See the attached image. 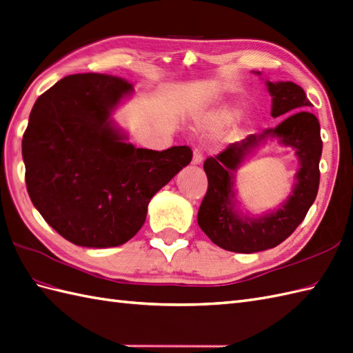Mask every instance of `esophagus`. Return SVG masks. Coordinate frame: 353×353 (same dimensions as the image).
<instances>
[{
    "label": "esophagus",
    "mask_w": 353,
    "mask_h": 353,
    "mask_svg": "<svg viewBox=\"0 0 353 353\" xmlns=\"http://www.w3.org/2000/svg\"><path fill=\"white\" fill-rule=\"evenodd\" d=\"M202 160H203L202 148H201V147H194V150H193V160H192V163H193V165H199V163H202Z\"/></svg>",
    "instance_id": "1"
}]
</instances>
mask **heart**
<instances>
[{
	"instance_id": "obj_1",
	"label": "heart",
	"mask_w": 353,
	"mask_h": 353,
	"mask_svg": "<svg viewBox=\"0 0 353 353\" xmlns=\"http://www.w3.org/2000/svg\"><path fill=\"white\" fill-rule=\"evenodd\" d=\"M235 117H236V112H234L232 109H223L219 112L217 115H214V118L211 119V125L214 128L223 127V125H226V124L234 121Z\"/></svg>"
}]
</instances>
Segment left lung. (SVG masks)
<instances>
[{
    "label": "left lung",
    "mask_w": 353,
    "mask_h": 353,
    "mask_svg": "<svg viewBox=\"0 0 353 353\" xmlns=\"http://www.w3.org/2000/svg\"><path fill=\"white\" fill-rule=\"evenodd\" d=\"M272 96L274 118L295 111L274 128L250 134L239 143H230L219 156L203 161L208 190L203 196L197 223L211 241L235 253H256L279 245L301 225L319 190L322 156L321 125L308 112L312 103L304 90L294 82H266ZM277 137L285 146L294 148L300 159L299 183L294 193L276 213L259 219H248L236 212L233 201V170L257 144Z\"/></svg>",
    "instance_id": "8db88e82"
}]
</instances>
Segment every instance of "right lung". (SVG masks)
I'll list each match as a JSON object with an SVG mask.
<instances>
[{"mask_svg":"<svg viewBox=\"0 0 353 353\" xmlns=\"http://www.w3.org/2000/svg\"><path fill=\"white\" fill-rule=\"evenodd\" d=\"M132 83L105 73L70 74L36 100L22 139L25 183L48 225L76 245L132 239L148 203L192 161L190 147L165 151L123 142L110 112Z\"/></svg>","mask_w":353,"mask_h":353,"instance_id":"1","label":"right lung"}]
</instances>
